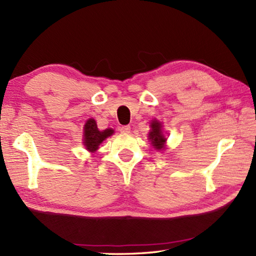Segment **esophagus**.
I'll use <instances>...</instances> for the list:
<instances>
[{"mask_svg": "<svg viewBox=\"0 0 256 256\" xmlns=\"http://www.w3.org/2000/svg\"><path fill=\"white\" fill-rule=\"evenodd\" d=\"M131 131V126L130 125H123V126L120 128V132L123 133V134H128Z\"/></svg>", "mask_w": 256, "mask_h": 256, "instance_id": "obj_1", "label": "esophagus"}]
</instances>
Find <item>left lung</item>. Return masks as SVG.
<instances>
[{
    "mask_svg": "<svg viewBox=\"0 0 256 256\" xmlns=\"http://www.w3.org/2000/svg\"><path fill=\"white\" fill-rule=\"evenodd\" d=\"M150 126L152 131L150 132V140H152V144H153L154 148L160 150L162 148V146H164V143L166 140L164 135L162 133V125L160 122L153 121Z\"/></svg>",
    "mask_w": 256,
    "mask_h": 256,
    "instance_id": "8db88e82",
    "label": "left lung"
}]
</instances>
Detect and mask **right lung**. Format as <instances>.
<instances>
[{
	"mask_svg": "<svg viewBox=\"0 0 256 256\" xmlns=\"http://www.w3.org/2000/svg\"><path fill=\"white\" fill-rule=\"evenodd\" d=\"M84 131V144L86 148L90 152L96 150L103 140L113 134V130L111 128L99 131L94 118H90L86 121Z\"/></svg>",
	"mask_w": 256,
	"mask_h": 256,
	"instance_id": "obj_1",
	"label": "right lung"
}]
</instances>
